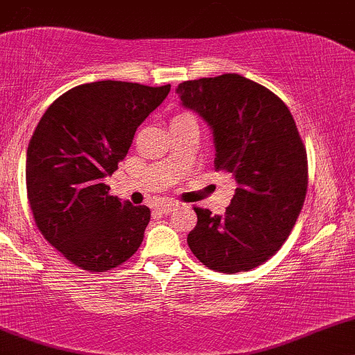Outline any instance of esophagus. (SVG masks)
Listing matches in <instances>:
<instances>
[{
    "instance_id": "esophagus-1",
    "label": "esophagus",
    "mask_w": 355,
    "mask_h": 355,
    "mask_svg": "<svg viewBox=\"0 0 355 355\" xmlns=\"http://www.w3.org/2000/svg\"><path fill=\"white\" fill-rule=\"evenodd\" d=\"M177 209H178V202H162L160 205H158V211H162V214L165 215L172 214V211Z\"/></svg>"
}]
</instances>
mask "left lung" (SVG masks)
<instances>
[{
  "label": "left lung",
  "instance_id": "1",
  "mask_svg": "<svg viewBox=\"0 0 355 355\" xmlns=\"http://www.w3.org/2000/svg\"><path fill=\"white\" fill-rule=\"evenodd\" d=\"M177 93L210 126L215 168L237 182L225 215L195 207L190 250L223 274L262 266L291 235L307 193V152L294 116L275 93L235 73L183 81Z\"/></svg>",
  "mask_w": 355,
  "mask_h": 355
}]
</instances>
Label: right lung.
<instances>
[{
    "instance_id": "add662e5",
    "label": "right lung",
    "mask_w": 355,
    "mask_h": 355,
    "mask_svg": "<svg viewBox=\"0 0 355 355\" xmlns=\"http://www.w3.org/2000/svg\"><path fill=\"white\" fill-rule=\"evenodd\" d=\"M170 85L93 81L44 112L26 152V190L43 237L76 267L107 272L144 242L150 209L110 195L103 178L126 157L137 128Z\"/></svg>"
}]
</instances>
